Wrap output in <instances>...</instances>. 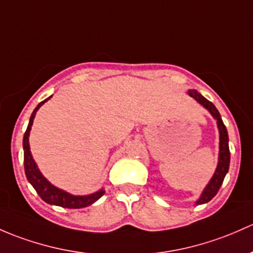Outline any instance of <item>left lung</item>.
<instances>
[{
  "instance_id": "obj_1",
  "label": "left lung",
  "mask_w": 253,
  "mask_h": 253,
  "mask_svg": "<svg viewBox=\"0 0 253 253\" xmlns=\"http://www.w3.org/2000/svg\"><path fill=\"white\" fill-rule=\"evenodd\" d=\"M190 97L195 98L201 105L205 106L210 113L212 114L214 119L217 120V125H218V129H219V159H218V166L216 172H214L213 177L212 179L210 180V183L207 184V187L205 188L203 195L200 196L196 204L201 205V204H206L209 203L210 200L216 196V194L219 190L220 185H222L223 180H224L225 174H227L228 169H229V162H230V151H229V145H228V132L227 128H225L224 124H223L222 118H220L219 113H218L217 108L212 104L210 100H207L206 98L203 97L198 91L195 89H190L189 92Z\"/></svg>"
}]
</instances>
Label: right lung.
Returning <instances> with one entry per match:
<instances>
[{"label": "right lung", "mask_w": 253, "mask_h": 253, "mask_svg": "<svg viewBox=\"0 0 253 253\" xmlns=\"http://www.w3.org/2000/svg\"><path fill=\"white\" fill-rule=\"evenodd\" d=\"M50 98V97H49ZM44 99L43 102L40 103L36 106L35 110L31 114L30 121H29L28 128H26L25 133H24V139H23V148H24V169H25V174L28 180L30 182V184L33 185L34 189L36 190V193L39 194L40 198L44 201V203L50 204V205H57V206L65 207V209H82V207H86L92 205L93 203L98 200V199L102 198L104 195V190H99L97 193L91 194V195L86 196H75L70 195V194L65 193V191L58 189L54 185H52L43 175L41 174V172L37 169L35 161H34L33 156L30 153V145H29V134H30L31 126H33L34 119H35L36 111L39 110L40 106L43 104L44 102L49 99Z\"/></svg>", "instance_id": "1"}]
</instances>
